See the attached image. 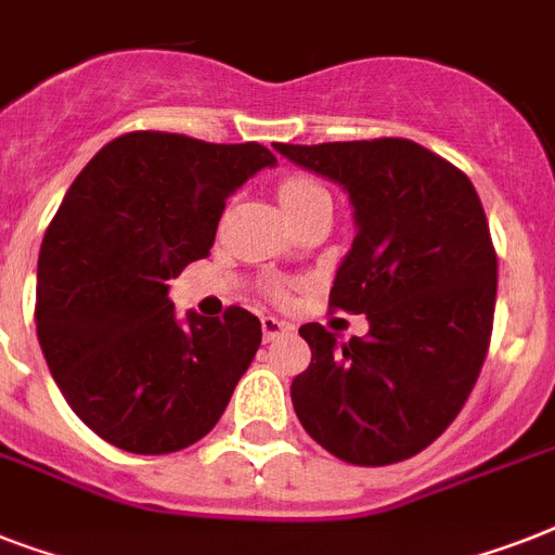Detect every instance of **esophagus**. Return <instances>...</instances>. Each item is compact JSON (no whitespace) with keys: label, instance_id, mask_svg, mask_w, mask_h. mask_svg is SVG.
Wrapping results in <instances>:
<instances>
[{"label":"esophagus","instance_id":"esophagus-1","mask_svg":"<svg viewBox=\"0 0 555 555\" xmlns=\"http://www.w3.org/2000/svg\"><path fill=\"white\" fill-rule=\"evenodd\" d=\"M294 331V325L291 322H282L276 320V317H261V334H264V339H276V337H285V334H291Z\"/></svg>","mask_w":555,"mask_h":555}]
</instances>
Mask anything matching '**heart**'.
<instances>
[{
	"label": "heart",
	"mask_w": 555,
	"mask_h": 555,
	"mask_svg": "<svg viewBox=\"0 0 555 555\" xmlns=\"http://www.w3.org/2000/svg\"><path fill=\"white\" fill-rule=\"evenodd\" d=\"M276 195H279V204H282V209H285L287 216H291L294 209L305 207V204H311V201L328 198V192L322 190L317 181H311V178H302V176H287L285 181H279ZM270 294H273V299H287V287L273 285L270 287Z\"/></svg>",
	"instance_id": "heart-1"
}]
</instances>
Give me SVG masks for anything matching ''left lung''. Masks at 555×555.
<instances>
[{
  "instance_id": "1",
  "label": "left lung",
  "mask_w": 555,
  "mask_h": 555,
  "mask_svg": "<svg viewBox=\"0 0 555 555\" xmlns=\"http://www.w3.org/2000/svg\"><path fill=\"white\" fill-rule=\"evenodd\" d=\"M276 152L351 195L357 235L328 308L369 320L343 346L320 322L299 328L311 365L291 386L296 417L346 464L405 461L455 421L490 351L499 256L481 198L466 172L405 138Z\"/></svg>"
}]
</instances>
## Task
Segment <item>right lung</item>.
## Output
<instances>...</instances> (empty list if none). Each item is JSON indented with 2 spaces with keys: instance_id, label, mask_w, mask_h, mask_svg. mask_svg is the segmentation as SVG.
<instances>
[{
  "instance_id": "add662e5",
  "label": "right lung",
  "mask_w": 555,
  "mask_h": 555,
  "mask_svg": "<svg viewBox=\"0 0 555 555\" xmlns=\"http://www.w3.org/2000/svg\"><path fill=\"white\" fill-rule=\"evenodd\" d=\"M273 164L256 141L129 132L65 192L39 247L34 320L63 397L112 447L167 455L224 414L261 322L230 305L181 325L167 279L207 259L230 192Z\"/></svg>"
}]
</instances>
